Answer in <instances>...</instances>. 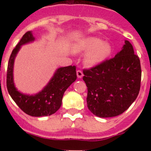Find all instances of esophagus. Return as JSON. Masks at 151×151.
I'll list each match as a JSON object with an SVG mask.
<instances>
[{"mask_svg": "<svg viewBox=\"0 0 151 151\" xmlns=\"http://www.w3.org/2000/svg\"><path fill=\"white\" fill-rule=\"evenodd\" d=\"M76 74H77V77H78V78H82V76H83V73H82V72L81 71V70H77Z\"/></svg>", "mask_w": 151, "mask_h": 151, "instance_id": "34e87169", "label": "esophagus"}]
</instances>
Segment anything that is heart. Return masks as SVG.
Returning a JSON list of instances; mask_svg holds the SVG:
<instances>
[{
    "mask_svg": "<svg viewBox=\"0 0 151 151\" xmlns=\"http://www.w3.org/2000/svg\"><path fill=\"white\" fill-rule=\"evenodd\" d=\"M75 52H86L83 63L87 67L92 68L104 62L112 55L113 47L109 42H105L96 36H88L79 40L74 46Z\"/></svg>",
    "mask_w": 151,
    "mask_h": 151,
    "instance_id": "1",
    "label": "heart"
}]
</instances>
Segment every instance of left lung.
I'll list each match as a JSON object with an SVG mask.
<instances>
[{"label":"left lung","mask_w":151,"mask_h":151,"mask_svg":"<svg viewBox=\"0 0 151 151\" xmlns=\"http://www.w3.org/2000/svg\"><path fill=\"white\" fill-rule=\"evenodd\" d=\"M83 73L88 88V107L97 116L107 118L120 115L138 97L141 63L127 40L114 58L84 70Z\"/></svg>","instance_id":"1"}]
</instances>
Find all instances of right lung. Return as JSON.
I'll list each match as a JSON object with an SVG mask.
<instances>
[{
	"label": "right lung",
	"instance_id": "right-lung-1",
	"mask_svg": "<svg viewBox=\"0 0 151 151\" xmlns=\"http://www.w3.org/2000/svg\"><path fill=\"white\" fill-rule=\"evenodd\" d=\"M35 40L32 32H27L12 51L7 66L6 88L12 99L24 113L32 116H47L60 109L64 92L76 80V71L75 66L60 67L56 69L50 81L38 93L29 94L19 91L16 87L13 78L16 57L22 45L34 42Z\"/></svg>",
	"mask_w": 151,
	"mask_h": 151
}]
</instances>
